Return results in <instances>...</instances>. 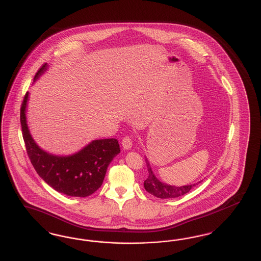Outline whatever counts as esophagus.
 <instances>
[{"label":"esophagus","instance_id":"1","mask_svg":"<svg viewBox=\"0 0 261 261\" xmlns=\"http://www.w3.org/2000/svg\"><path fill=\"white\" fill-rule=\"evenodd\" d=\"M121 144H122V147H123L124 149L128 150V149H130V148L132 147V140H131L129 137H124V138L122 139Z\"/></svg>","mask_w":261,"mask_h":261}]
</instances>
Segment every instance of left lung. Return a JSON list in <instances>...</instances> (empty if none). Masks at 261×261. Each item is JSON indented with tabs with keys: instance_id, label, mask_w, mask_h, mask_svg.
<instances>
[{
	"instance_id": "left-lung-1",
	"label": "left lung",
	"mask_w": 261,
	"mask_h": 261,
	"mask_svg": "<svg viewBox=\"0 0 261 261\" xmlns=\"http://www.w3.org/2000/svg\"><path fill=\"white\" fill-rule=\"evenodd\" d=\"M145 163L148 170V176L146 179L144 180V189L156 198H162V199L178 198L187 194L190 190L193 189L198 183V182L196 184L184 185V186H172V185L163 183L153 173L151 167L146 158H145Z\"/></svg>"
}]
</instances>
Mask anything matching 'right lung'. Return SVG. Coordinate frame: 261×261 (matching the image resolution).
I'll return each mask as SVG.
<instances>
[{
	"mask_svg": "<svg viewBox=\"0 0 261 261\" xmlns=\"http://www.w3.org/2000/svg\"><path fill=\"white\" fill-rule=\"evenodd\" d=\"M45 63L34 78L36 82L47 70ZM29 92L26 93L21 112L20 122L28 156L38 175L59 193L69 197L86 198L102 185L107 168L120 152L116 139L94 140L78 152L60 156L40 148L31 135L27 123Z\"/></svg>",
	"mask_w": 261,
	"mask_h": 261,
	"instance_id": "right-lung-1",
	"label": "right lung"
}]
</instances>
